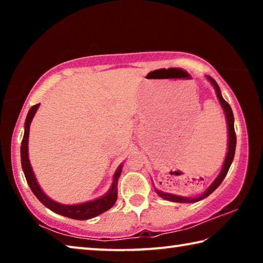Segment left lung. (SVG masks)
I'll use <instances>...</instances> for the list:
<instances>
[{
    "label": "left lung",
    "mask_w": 263,
    "mask_h": 263,
    "mask_svg": "<svg viewBox=\"0 0 263 263\" xmlns=\"http://www.w3.org/2000/svg\"><path fill=\"white\" fill-rule=\"evenodd\" d=\"M206 79L209 80V81H210V83L212 84V87L215 88L217 97H218V100H219V103L221 105L222 110H224V114H225V117H226V124H228V136H229L228 153H226V157H225V160H224V163H222V167H221V171L219 173V175H218L216 177V180L208 186V189L199 196H196V197H185V196H179V195H174V194L163 193V191L154 188L160 197L163 198V199H167V201L176 202V203H195V202L202 201V199L206 198L209 195H211L213 191H215L218 188V186L220 185L222 180L225 179L226 174H228L229 169L231 167V163H232V161H233L234 153H235V145H237V137H235V132H234V117H233L232 109H231V106H230L228 102L222 99L219 86H218L215 80H213L211 77H209V75H206Z\"/></svg>",
    "instance_id": "1"
}]
</instances>
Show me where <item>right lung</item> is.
Listing matches in <instances>:
<instances>
[{
    "mask_svg": "<svg viewBox=\"0 0 263 263\" xmlns=\"http://www.w3.org/2000/svg\"><path fill=\"white\" fill-rule=\"evenodd\" d=\"M39 105L35 104L32 108L29 110L28 116H26L25 124H24V136L23 140H22L21 146V161H22V168H23L24 175L26 182L30 186V189L32 190L35 197L41 201L44 205L50 209L51 211L58 213V215L72 218V219L78 220H87L90 218H94L96 216L101 215V213L105 212L114 206V204L117 201V182L119 176H121L123 164H119V167L116 169L114 174V180L109 191L104 194L101 197L94 199V201H89L86 203H80V204H73V205H67V204H61L55 201H53L48 196L44 193L41 185L35 179L34 173L32 171V167L30 164L29 160V133H30V125L32 122L33 116L35 111L38 110Z\"/></svg>",
    "mask_w": 263,
    "mask_h": 263,
    "instance_id": "obj_1",
    "label": "right lung"
}]
</instances>
